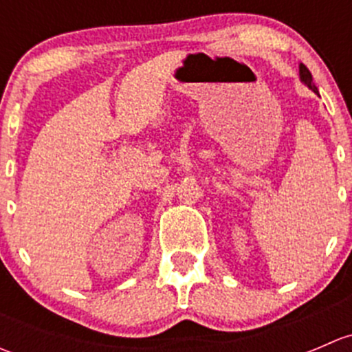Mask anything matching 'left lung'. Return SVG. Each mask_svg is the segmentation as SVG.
I'll list each match as a JSON object with an SVG mask.
<instances>
[{
    "label": "left lung",
    "instance_id": "obj_1",
    "mask_svg": "<svg viewBox=\"0 0 352 352\" xmlns=\"http://www.w3.org/2000/svg\"><path fill=\"white\" fill-rule=\"evenodd\" d=\"M300 78H301V81H303V83L310 88V90H314L315 94H318L317 87H315V83H314V78H311L310 69H308L305 65H300Z\"/></svg>",
    "mask_w": 352,
    "mask_h": 352
}]
</instances>
